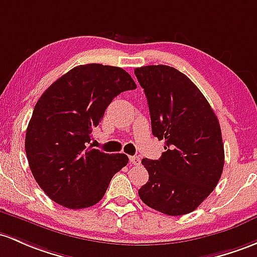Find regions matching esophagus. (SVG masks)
Segmentation results:
<instances>
[{"label": "esophagus", "instance_id": "1", "mask_svg": "<svg viewBox=\"0 0 257 257\" xmlns=\"http://www.w3.org/2000/svg\"><path fill=\"white\" fill-rule=\"evenodd\" d=\"M130 163H131V164H134V165H140L141 164V158H140V157H137V156L130 157Z\"/></svg>", "mask_w": 257, "mask_h": 257}]
</instances>
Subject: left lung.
I'll list each match as a JSON object with an SVG mask.
<instances>
[{
  "label": "left lung",
  "mask_w": 257,
  "mask_h": 257,
  "mask_svg": "<svg viewBox=\"0 0 257 257\" xmlns=\"http://www.w3.org/2000/svg\"><path fill=\"white\" fill-rule=\"evenodd\" d=\"M150 107L152 134L164 140L158 161L142 159L150 174L141 200L168 216L195 211L217 186L224 167L218 118L201 90L165 65L135 70Z\"/></svg>",
  "instance_id": "obj_1"
}]
</instances>
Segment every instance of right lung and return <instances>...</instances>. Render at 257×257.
Returning <instances> with one entry per match:
<instances>
[{"instance_id": "1", "label": "right lung", "mask_w": 257, "mask_h": 257, "mask_svg": "<svg viewBox=\"0 0 257 257\" xmlns=\"http://www.w3.org/2000/svg\"><path fill=\"white\" fill-rule=\"evenodd\" d=\"M137 88L125 70L100 63L81 65L54 82L35 104L26 134L33 176L54 202L87 208L103 198L110 180L128 163L87 143L107 105Z\"/></svg>"}]
</instances>
